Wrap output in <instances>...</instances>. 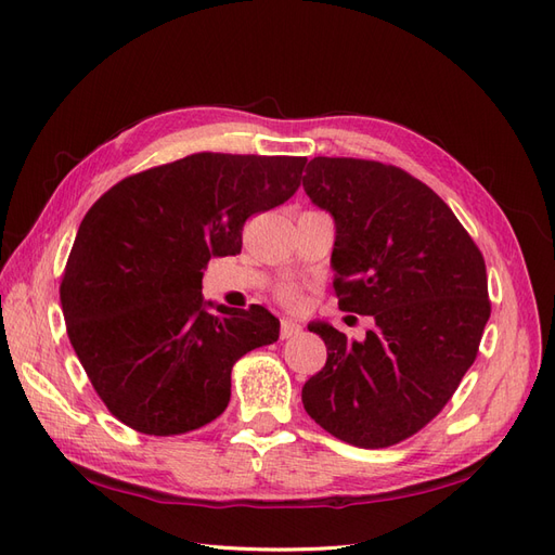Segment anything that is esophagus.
I'll list each match as a JSON object with an SVG mask.
<instances>
[{"label": "esophagus", "instance_id": "1", "mask_svg": "<svg viewBox=\"0 0 555 555\" xmlns=\"http://www.w3.org/2000/svg\"><path fill=\"white\" fill-rule=\"evenodd\" d=\"M304 333V328H300V324H296L294 319H282L280 322V335L282 338H296V335Z\"/></svg>", "mask_w": 555, "mask_h": 555}]
</instances>
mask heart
Returning a JSON list of instances; mask_svg holds the SVG:
<instances>
[{
  "label": "heart",
  "mask_w": 555,
  "mask_h": 555,
  "mask_svg": "<svg viewBox=\"0 0 555 555\" xmlns=\"http://www.w3.org/2000/svg\"><path fill=\"white\" fill-rule=\"evenodd\" d=\"M278 298L282 300L284 306H289V308H298L300 306V292H298V287H294V284H284V287L278 292Z\"/></svg>",
  "instance_id": "heart-1"
}]
</instances>
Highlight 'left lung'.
Returning <instances> with one entry per match:
<instances>
[{"label":"left lung","instance_id":"1","mask_svg":"<svg viewBox=\"0 0 555 555\" xmlns=\"http://www.w3.org/2000/svg\"><path fill=\"white\" fill-rule=\"evenodd\" d=\"M333 215V289L345 312L371 314L365 340L326 322V365L304 405L333 438L382 449L412 438L459 389L491 317L479 247L428 184L398 166L314 157L304 178Z\"/></svg>","mask_w":555,"mask_h":555}]
</instances>
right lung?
<instances>
[{"label": "right lung", "mask_w": 555, "mask_h": 555, "mask_svg": "<svg viewBox=\"0 0 555 555\" xmlns=\"http://www.w3.org/2000/svg\"><path fill=\"white\" fill-rule=\"evenodd\" d=\"M306 162L196 153L120 180L82 217L62 312L125 426L169 438L210 424L229 405L233 363L280 338L261 306L206 304L201 278L212 257L238 255L247 217L294 196Z\"/></svg>", "instance_id": "right-lung-1"}]
</instances>
